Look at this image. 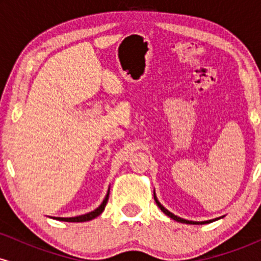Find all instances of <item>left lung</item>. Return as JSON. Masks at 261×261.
Returning <instances> with one entry per match:
<instances>
[{
    "label": "left lung",
    "instance_id": "1",
    "mask_svg": "<svg viewBox=\"0 0 261 261\" xmlns=\"http://www.w3.org/2000/svg\"><path fill=\"white\" fill-rule=\"evenodd\" d=\"M153 197H154V201H155V203H157V206L158 207L161 208V211L162 212H164V214L167 215V216L168 217H170V218H173V220L174 221H176V222H180V223H187V224H206V223H211V222H214V221H217V220H220V218H222V217H218V218H215V220H208V221H201V222H197V221H189V220H185V218H181V217H179V216H175L174 214H172V212L170 211H168V210H167L166 207H164L163 205H162V203L158 201V199H157V196H155V193L153 191Z\"/></svg>",
    "mask_w": 261,
    "mask_h": 261
}]
</instances>
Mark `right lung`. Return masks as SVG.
Segmentation results:
<instances>
[{
  "mask_svg": "<svg viewBox=\"0 0 261 261\" xmlns=\"http://www.w3.org/2000/svg\"><path fill=\"white\" fill-rule=\"evenodd\" d=\"M109 191H110V188L108 189V193L106 197H104L103 202H101L95 210L88 212V214L81 215V216H76V217H51V218H55V220L58 221H65V222H86V221H91L93 218L99 216L101 212L104 211V208H106V205L108 202V199H109Z\"/></svg>",
  "mask_w": 261,
  "mask_h": 261,
  "instance_id": "obj_1",
  "label": "right lung"
}]
</instances>
